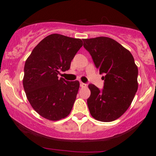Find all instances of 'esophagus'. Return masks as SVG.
Returning a JSON list of instances; mask_svg holds the SVG:
<instances>
[{
	"label": "esophagus",
	"instance_id": "obj_1",
	"mask_svg": "<svg viewBox=\"0 0 156 156\" xmlns=\"http://www.w3.org/2000/svg\"><path fill=\"white\" fill-rule=\"evenodd\" d=\"M80 87H87V84L83 83V82H80Z\"/></svg>",
	"mask_w": 156,
	"mask_h": 156
}]
</instances>
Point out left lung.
Segmentation results:
<instances>
[{"instance_id":"1","label":"left lung","mask_w":156,"mask_h":156,"mask_svg":"<svg viewBox=\"0 0 156 156\" xmlns=\"http://www.w3.org/2000/svg\"><path fill=\"white\" fill-rule=\"evenodd\" d=\"M83 47L90 53L104 80L99 89L89 84L87 105L97 120L112 122L129 108L138 89V68L129 51L114 39L105 37L84 39Z\"/></svg>"}]
</instances>
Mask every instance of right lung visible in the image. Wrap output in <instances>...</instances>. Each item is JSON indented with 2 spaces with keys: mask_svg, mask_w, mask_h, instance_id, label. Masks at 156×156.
Masks as SVG:
<instances>
[{
  "mask_svg": "<svg viewBox=\"0 0 156 156\" xmlns=\"http://www.w3.org/2000/svg\"><path fill=\"white\" fill-rule=\"evenodd\" d=\"M82 45L81 39L53 34L42 39L26 61L25 92L30 104L42 117L59 120L72 110L80 83L58 78V75L70 68Z\"/></svg>",
  "mask_w": 156,
  "mask_h": 156,
  "instance_id": "add662e5",
  "label": "right lung"
}]
</instances>
